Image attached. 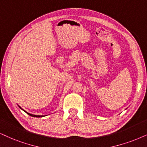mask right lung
I'll return each mask as SVG.
<instances>
[{"label":"right lung","instance_id":"right-lung-1","mask_svg":"<svg viewBox=\"0 0 147 147\" xmlns=\"http://www.w3.org/2000/svg\"><path fill=\"white\" fill-rule=\"evenodd\" d=\"M20 107V106H19ZM24 112H26V111H24ZM27 114H28V115H30V116H31V117H43V116H40V115H31V114H29V113H28V112H26Z\"/></svg>","mask_w":147,"mask_h":147}]
</instances>
